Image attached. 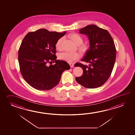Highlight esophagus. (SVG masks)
Listing matches in <instances>:
<instances>
[{"label": "esophagus", "instance_id": "34e87169", "mask_svg": "<svg viewBox=\"0 0 135 135\" xmlns=\"http://www.w3.org/2000/svg\"><path fill=\"white\" fill-rule=\"evenodd\" d=\"M69 65H70V66L71 67V68H73V66H74V64L73 63H69Z\"/></svg>", "mask_w": 135, "mask_h": 135}]
</instances>
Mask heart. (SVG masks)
Returning <instances> with one entry per match:
<instances>
[{
    "label": "heart",
    "mask_w": 135,
    "mask_h": 135,
    "mask_svg": "<svg viewBox=\"0 0 135 135\" xmlns=\"http://www.w3.org/2000/svg\"><path fill=\"white\" fill-rule=\"evenodd\" d=\"M69 37L74 43L77 45V49L81 54H85L89 49V45L87 44L83 43V38L80 35L76 33H72L69 35ZM63 38L62 37L58 40L55 43V48L58 51L62 50V43ZM80 57V55L78 52H64L59 55V58L62 60L71 63L74 61L77 60Z\"/></svg>",
    "instance_id": "b5f03b06"
}]
</instances>
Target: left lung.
<instances>
[{
    "instance_id": "left-lung-1",
    "label": "left lung",
    "mask_w": 135,
    "mask_h": 135,
    "mask_svg": "<svg viewBox=\"0 0 135 135\" xmlns=\"http://www.w3.org/2000/svg\"><path fill=\"white\" fill-rule=\"evenodd\" d=\"M79 31L89 37L90 49L81 61L90 64H75L83 70V75L76 80L85 88H95L103 85L111 75L116 56L114 42L109 32L95 25H88Z\"/></svg>"
}]
</instances>
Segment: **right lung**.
I'll return each mask as SVG.
<instances>
[{"label":"right lung","mask_w":135,"mask_h":135,"mask_svg":"<svg viewBox=\"0 0 135 135\" xmlns=\"http://www.w3.org/2000/svg\"><path fill=\"white\" fill-rule=\"evenodd\" d=\"M65 34L40 29L29 32L23 38L18 51L20 70L26 82L35 89H52L59 83L62 73L70 69L66 61L56 60L55 43ZM55 60V65L47 66Z\"/></svg>","instance_id":"right-lung-1"}]
</instances>
